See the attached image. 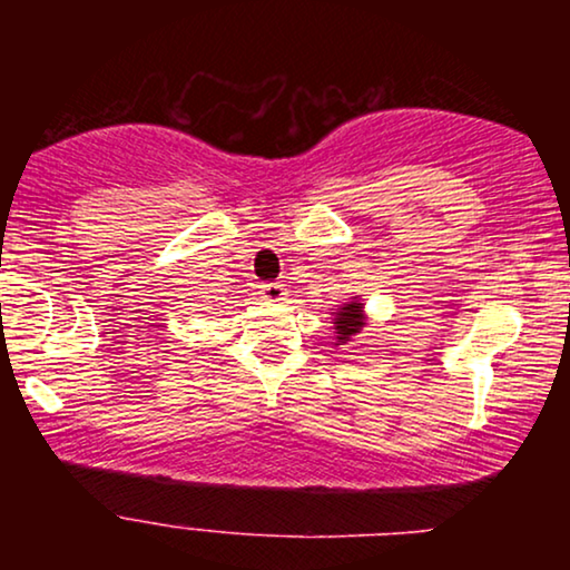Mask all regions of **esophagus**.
Here are the masks:
<instances>
[{
	"label": "esophagus",
	"mask_w": 570,
	"mask_h": 570,
	"mask_svg": "<svg viewBox=\"0 0 570 570\" xmlns=\"http://www.w3.org/2000/svg\"><path fill=\"white\" fill-rule=\"evenodd\" d=\"M285 295H287V291H285L283 283H264L262 285V298H267V301H285Z\"/></svg>",
	"instance_id": "obj_1"
}]
</instances>
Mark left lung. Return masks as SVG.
I'll list each match as a JSON object with an SVG mask.
<instances>
[{"instance_id": "left-lung-1", "label": "left lung", "mask_w": 570, "mask_h": 570, "mask_svg": "<svg viewBox=\"0 0 570 570\" xmlns=\"http://www.w3.org/2000/svg\"><path fill=\"white\" fill-rule=\"evenodd\" d=\"M361 311H363V306H361V303H355V301L345 303V306L337 311V318H334V330H337L340 342H347L355 332H361V326H363Z\"/></svg>"}]
</instances>
